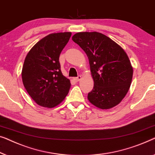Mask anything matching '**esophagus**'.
I'll return each instance as SVG.
<instances>
[{"mask_svg":"<svg viewBox=\"0 0 155 155\" xmlns=\"http://www.w3.org/2000/svg\"><path fill=\"white\" fill-rule=\"evenodd\" d=\"M81 79V75H78L77 77L74 78V80L76 81H79Z\"/></svg>","mask_w":155,"mask_h":155,"instance_id":"esophagus-1","label":"esophagus"}]
</instances>
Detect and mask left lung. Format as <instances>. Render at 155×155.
Returning a JSON list of instances; mask_svg holds the SVG:
<instances>
[{"instance_id": "8db88e82", "label": "left lung", "mask_w": 155, "mask_h": 155, "mask_svg": "<svg viewBox=\"0 0 155 155\" xmlns=\"http://www.w3.org/2000/svg\"><path fill=\"white\" fill-rule=\"evenodd\" d=\"M72 40L88 56L94 81L88 94L91 103L107 110L114 107L126 96L131 84L133 67L120 45L99 32H79Z\"/></svg>"}]
</instances>
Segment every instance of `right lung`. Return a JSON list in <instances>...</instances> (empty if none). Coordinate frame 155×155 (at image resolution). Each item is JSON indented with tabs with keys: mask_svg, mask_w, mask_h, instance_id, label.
<instances>
[{
	"mask_svg": "<svg viewBox=\"0 0 155 155\" xmlns=\"http://www.w3.org/2000/svg\"><path fill=\"white\" fill-rule=\"evenodd\" d=\"M71 32L54 33L35 44L26 56L21 71L24 86L38 105L51 108L68 94L70 81L63 76L59 58Z\"/></svg>",
	"mask_w": 155,
	"mask_h": 155,
	"instance_id": "right-lung-1",
	"label": "right lung"
}]
</instances>
